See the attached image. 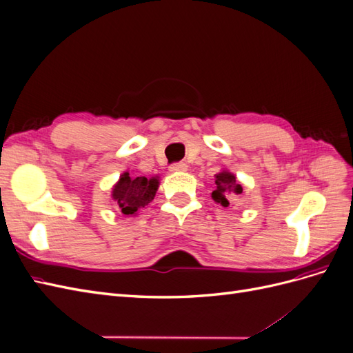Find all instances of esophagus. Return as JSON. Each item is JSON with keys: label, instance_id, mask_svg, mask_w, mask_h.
<instances>
[{"label": "esophagus", "instance_id": "1", "mask_svg": "<svg viewBox=\"0 0 353 353\" xmlns=\"http://www.w3.org/2000/svg\"><path fill=\"white\" fill-rule=\"evenodd\" d=\"M169 170H170V172H184V170H187V165L183 163V162L174 163V165L169 166Z\"/></svg>", "mask_w": 353, "mask_h": 353}]
</instances>
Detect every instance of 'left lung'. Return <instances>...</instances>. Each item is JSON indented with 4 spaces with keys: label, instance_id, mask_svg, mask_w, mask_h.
<instances>
[{
    "label": "left lung",
    "instance_id": "obj_1",
    "mask_svg": "<svg viewBox=\"0 0 353 353\" xmlns=\"http://www.w3.org/2000/svg\"><path fill=\"white\" fill-rule=\"evenodd\" d=\"M215 190L212 191V199L213 201L219 203L221 206L227 208L230 205L228 199L234 194H241L243 188L240 184H237L236 176L234 174L228 172V170H222V172L215 175Z\"/></svg>",
    "mask_w": 353,
    "mask_h": 353
}]
</instances>
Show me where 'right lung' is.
<instances>
[{"mask_svg":"<svg viewBox=\"0 0 353 353\" xmlns=\"http://www.w3.org/2000/svg\"><path fill=\"white\" fill-rule=\"evenodd\" d=\"M157 187V176H131L130 172H123L113 187L112 197L123 215H135L154 199Z\"/></svg>","mask_w":353,"mask_h":353,"instance_id":"1","label":"right lung"}]
</instances>
